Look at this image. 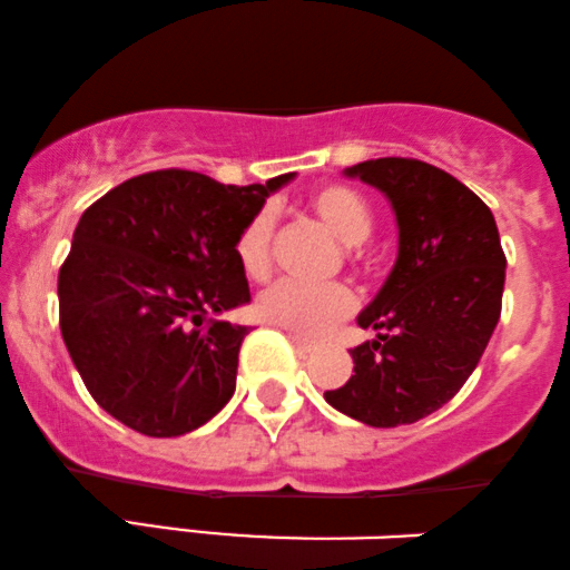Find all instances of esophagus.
Instances as JSON below:
<instances>
[{
    "mask_svg": "<svg viewBox=\"0 0 570 570\" xmlns=\"http://www.w3.org/2000/svg\"><path fill=\"white\" fill-rule=\"evenodd\" d=\"M287 338L293 341V346H296L298 352H304V354H312V352H317V344H312V341L301 338L298 333H291V331H287Z\"/></svg>",
    "mask_w": 570,
    "mask_h": 570,
    "instance_id": "1",
    "label": "esophagus"
}]
</instances>
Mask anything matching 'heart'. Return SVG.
<instances>
[{
  "instance_id": "b5f03b06",
  "label": "heart",
  "mask_w": 570,
  "mask_h": 570,
  "mask_svg": "<svg viewBox=\"0 0 570 570\" xmlns=\"http://www.w3.org/2000/svg\"><path fill=\"white\" fill-rule=\"evenodd\" d=\"M309 207L338 237L341 245H363L373 232V210L367 199L352 186L327 184L309 197ZM272 210H261L247 220L237 239V258L245 274L261 277L272 258ZM354 309V296L344 285H309L298 279H279L258 296V314L269 323L298 333L320 336L327 327Z\"/></svg>"
}]
</instances>
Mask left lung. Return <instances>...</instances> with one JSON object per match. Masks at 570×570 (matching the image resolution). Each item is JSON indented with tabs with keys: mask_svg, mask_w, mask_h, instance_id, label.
<instances>
[{
	"mask_svg": "<svg viewBox=\"0 0 570 570\" xmlns=\"http://www.w3.org/2000/svg\"><path fill=\"white\" fill-rule=\"evenodd\" d=\"M390 199L397 258L357 314L376 338L354 346V373L327 405L367 426L430 416L456 394L497 331L507 258L478 194L419 159H365L344 170Z\"/></svg>",
	"mask_w": 570,
	"mask_h": 570,
	"instance_id": "8db88e82",
	"label": "left lung"
}]
</instances>
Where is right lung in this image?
I'll list each match as a JSON object with an SVG mask.
<instances>
[{
    "label": "right lung",
    "mask_w": 570,
    "mask_h": 570,
    "mask_svg": "<svg viewBox=\"0 0 570 570\" xmlns=\"http://www.w3.org/2000/svg\"><path fill=\"white\" fill-rule=\"evenodd\" d=\"M293 178L226 186L157 170L82 213L58 274L60 333L109 416L149 438H178L224 411L247 325L213 317L250 304L237 239Z\"/></svg>",
    "instance_id": "obj_1"
}]
</instances>
